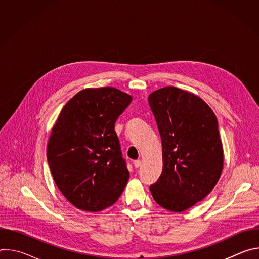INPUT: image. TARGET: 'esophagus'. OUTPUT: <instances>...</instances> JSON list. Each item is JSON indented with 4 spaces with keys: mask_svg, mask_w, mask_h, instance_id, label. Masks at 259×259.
Wrapping results in <instances>:
<instances>
[{
    "mask_svg": "<svg viewBox=\"0 0 259 259\" xmlns=\"http://www.w3.org/2000/svg\"><path fill=\"white\" fill-rule=\"evenodd\" d=\"M133 165H134L135 168H139L141 166V160H135L133 162Z\"/></svg>",
    "mask_w": 259,
    "mask_h": 259,
    "instance_id": "34e87169",
    "label": "esophagus"
}]
</instances>
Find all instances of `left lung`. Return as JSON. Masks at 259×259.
Masks as SVG:
<instances>
[{
    "label": "left lung",
    "mask_w": 259,
    "mask_h": 259,
    "mask_svg": "<svg viewBox=\"0 0 259 259\" xmlns=\"http://www.w3.org/2000/svg\"><path fill=\"white\" fill-rule=\"evenodd\" d=\"M147 99L163 147V171L150 190L161 207L182 212L209 195L223 172L217 119L202 98L176 87L156 90Z\"/></svg>",
    "instance_id": "obj_1"
}]
</instances>
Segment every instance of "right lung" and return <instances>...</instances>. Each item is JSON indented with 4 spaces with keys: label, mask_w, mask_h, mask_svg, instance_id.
<instances>
[{
    "label": "right lung",
    "mask_w": 259,
    "mask_h": 259,
    "mask_svg": "<svg viewBox=\"0 0 259 259\" xmlns=\"http://www.w3.org/2000/svg\"><path fill=\"white\" fill-rule=\"evenodd\" d=\"M132 97L113 87L87 88L61 109L47 144L57 188L78 209L98 212L122 195L129 171L115 123Z\"/></svg>",
    "instance_id": "add662e5"
}]
</instances>
